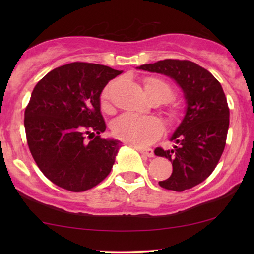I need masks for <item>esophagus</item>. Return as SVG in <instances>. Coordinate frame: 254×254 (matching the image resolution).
Masks as SVG:
<instances>
[{"mask_svg":"<svg viewBox=\"0 0 254 254\" xmlns=\"http://www.w3.org/2000/svg\"><path fill=\"white\" fill-rule=\"evenodd\" d=\"M136 150H139V152H140V153H142V154H144V156H147V157H149V158H152V157L154 156L153 150H152V149H150V148H148V149L136 148Z\"/></svg>","mask_w":254,"mask_h":254,"instance_id":"obj_1","label":"esophagus"}]
</instances>
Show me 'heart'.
Listing matches in <instances>:
<instances>
[{
  "mask_svg": "<svg viewBox=\"0 0 254 254\" xmlns=\"http://www.w3.org/2000/svg\"><path fill=\"white\" fill-rule=\"evenodd\" d=\"M145 95L150 101L158 104L169 101L174 96V89L166 80L157 77H148L143 81ZM109 87L102 93V106L104 110L110 109L109 104ZM180 110L178 105L170 104L166 110L167 120L174 123L178 120ZM114 135L137 147H142L153 142L161 135L162 124L156 118H141L133 114H124L118 118L112 126Z\"/></svg>",
  "mask_w": 254,
  "mask_h": 254,
  "instance_id": "obj_1",
  "label": "heart"
}]
</instances>
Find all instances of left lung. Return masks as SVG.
I'll list each match as a JSON object with an SVG mask.
<instances>
[{
    "label": "left lung",
    "instance_id": "8db88e82",
    "mask_svg": "<svg viewBox=\"0 0 254 254\" xmlns=\"http://www.w3.org/2000/svg\"><path fill=\"white\" fill-rule=\"evenodd\" d=\"M137 69L158 72L179 85L186 101L182 123L170 136L174 147L154 154L173 163V174L159 185L183 191L203 183L213 173L225 148L230 110L223 88L210 72L189 60L165 59Z\"/></svg>",
    "mask_w": 254,
    "mask_h": 254
}]
</instances>
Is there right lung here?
Segmentation results:
<instances>
[{
    "label": "right lung",
    "mask_w": 254,
    "mask_h": 254,
    "mask_svg": "<svg viewBox=\"0 0 254 254\" xmlns=\"http://www.w3.org/2000/svg\"><path fill=\"white\" fill-rule=\"evenodd\" d=\"M122 72L71 63L49 71L33 88L24 112L28 145L42 174L57 186L84 191L111 173L122 142L100 136L106 130L100 97Z\"/></svg>",
    "instance_id": "obj_1"
}]
</instances>
